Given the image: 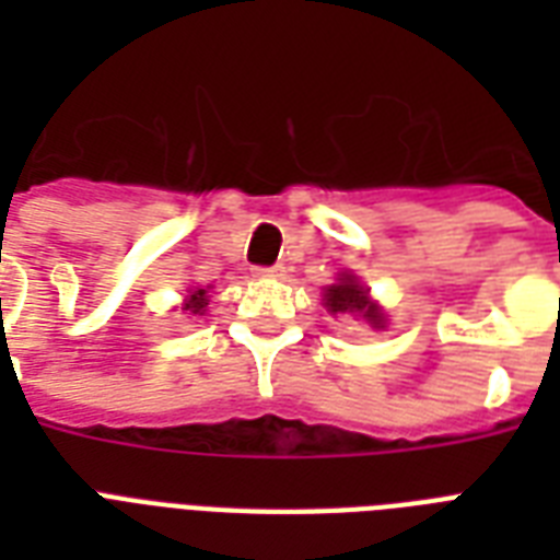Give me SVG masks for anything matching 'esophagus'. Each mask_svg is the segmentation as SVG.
<instances>
[{
	"label": "esophagus",
	"mask_w": 560,
	"mask_h": 560,
	"mask_svg": "<svg viewBox=\"0 0 560 560\" xmlns=\"http://www.w3.org/2000/svg\"><path fill=\"white\" fill-rule=\"evenodd\" d=\"M255 276H258V279H279L281 272V267H255Z\"/></svg>",
	"instance_id": "esophagus-1"
}]
</instances>
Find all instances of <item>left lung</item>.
Returning a JSON list of instances; mask_svg holds the SVG:
<instances>
[{
	"label": "left lung",
	"instance_id": "8db88e82",
	"mask_svg": "<svg viewBox=\"0 0 560 560\" xmlns=\"http://www.w3.org/2000/svg\"><path fill=\"white\" fill-rule=\"evenodd\" d=\"M323 302L331 314H358L372 328H386V316H383L381 305L369 299V290L360 284L354 272H342L337 284H328Z\"/></svg>",
	"mask_w": 560,
	"mask_h": 560
}]
</instances>
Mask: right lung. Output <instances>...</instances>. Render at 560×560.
Here are the masks:
<instances>
[{
    "label": "right lung",
    "instance_id": "obj_1",
    "mask_svg": "<svg viewBox=\"0 0 560 560\" xmlns=\"http://www.w3.org/2000/svg\"><path fill=\"white\" fill-rule=\"evenodd\" d=\"M206 305H209V290L194 288V290H188L186 305H183V311H188V314L202 316V314H206Z\"/></svg>",
    "mask_w": 560,
    "mask_h": 560
}]
</instances>
